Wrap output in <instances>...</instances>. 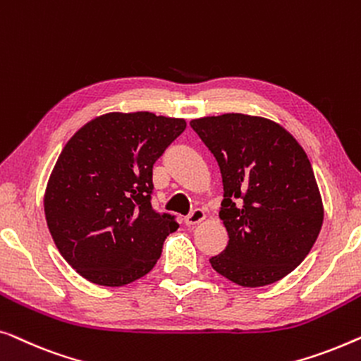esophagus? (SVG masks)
<instances>
[{
    "label": "esophagus",
    "mask_w": 361,
    "mask_h": 361,
    "mask_svg": "<svg viewBox=\"0 0 361 361\" xmlns=\"http://www.w3.org/2000/svg\"><path fill=\"white\" fill-rule=\"evenodd\" d=\"M204 211L202 209H195V211H191L190 214H188L186 217H185V224L186 226H195V224H200V222L204 219Z\"/></svg>",
    "instance_id": "34e87169"
}]
</instances>
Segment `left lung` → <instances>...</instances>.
Segmentation results:
<instances>
[{
  "mask_svg": "<svg viewBox=\"0 0 361 361\" xmlns=\"http://www.w3.org/2000/svg\"><path fill=\"white\" fill-rule=\"evenodd\" d=\"M221 169L219 217L227 247L211 267L245 288L289 275L311 252L324 221L311 161L280 124L245 114L191 121Z\"/></svg>",
  "mask_w": 361,
  "mask_h": 361,
  "instance_id": "1",
  "label": "left lung"
}]
</instances>
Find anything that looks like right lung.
<instances>
[{"instance_id":"add662e5","label":"right lung","mask_w":361,"mask_h":361,"mask_svg":"<svg viewBox=\"0 0 361 361\" xmlns=\"http://www.w3.org/2000/svg\"><path fill=\"white\" fill-rule=\"evenodd\" d=\"M185 128L152 113H109L63 147L45 191V219L59 252L88 281L124 286L155 267L178 222L152 206V173Z\"/></svg>"}]
</instances>
